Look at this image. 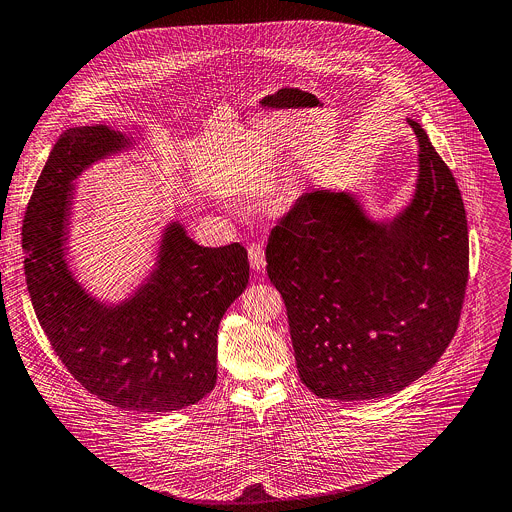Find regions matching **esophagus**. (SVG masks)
Returning a JSON list of instances; mask_svg holds the SVG:
<instances>
[{"mask_svg": "<svg viewBox=\"0 0 512 512\" xmlns=\"http://www.w3.org/2000/svg\"><path fill=\"white\" fill-rule=\"evenodd\" d=\"M247 253H249V263H251V267H253L255 271H263L265 265H267L263 247H261L259 243H251L249 249H247Z\"/></svg>", "mask_w": 512, "mask_h": 512, "instance_id": "obj_1", "label": "esophagus"}]
</instances>
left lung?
I'll return each mask as SVG.
<instances>
[{
  "label": "left lung",
  "mask_w": 512,
  "mask_h": 512,
  "mask_svg": "<svg viewBox=\"0 0 512 512\" xmlns=\"http://www.w3.org/2000/svg\"><path fill=\"white\" fill-rule=\"evenodd\" d=\"M419 139L411 205L371 221L349 193H303L271 229L267 275L281 293L301 381L321 399L393 395L423 377L453 341L469 281L459 185Z\"/></svg>",
  "instance_id": "1"
}]
</instances>
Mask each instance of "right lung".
Here are the masks:
<instances>
[{
    "label": "right lung",
    "instance_id": "right-lung-1",
    "mask_svg": "<svg viewBox=\"0 0 512 512\" xmlns=\"http://www.w3.org/2000/svg\"><path fill=\"white\" fill-rule=\"evenodd\" d=\"M127 143L107 125L71 127L57 139L23 217L25 283L43 333L83 389L127 411H179L217 383V329L249 283L247 249L201 247L171 223L157 269L129 301L91 299L63 257L71 181Z\"/></svg>",
    "mask_w": 512,
    "mask_h": 512
}]
</instances>
